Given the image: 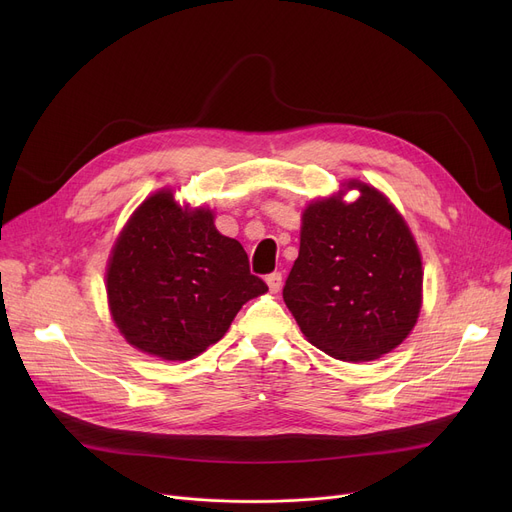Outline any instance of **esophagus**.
Listing matches in <instances>:
<instances>
[{
	"label": "esophagus",
	"instance_id": "1",
	"mask_svg": "<svg viewBox=\"0 0 512 512\" xmlns=\"http://www.w3.org/2000/svg\"><path fill=\"white\" fill-rule=\"evenodd\" d=\"M265 282H267V286H270L272 292H278L282 288V274L274 272V274H270V276L265 278Z\"/></svg>",
	"mask_w": 512,
	"mask_h": 512
}]
</instances>
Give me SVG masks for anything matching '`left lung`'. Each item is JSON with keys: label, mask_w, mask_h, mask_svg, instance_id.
<instances>
[{"label": "left lung", "mask_w": 512, "mask_h": 512, "mask_svg": "<svg viewBox=\"0 0 512 512\" xmlns=\"http://www.w3.org/2000/svg\"><path fill=\"white\" fill-rule=\"evenodd\" d=\"M307 205L301 249L282 297L305 338L340 361L390 353L417 324L423 270L417 242L396 207L365 182Z\"/></svg>", "instance_id": "obj_1"}]
</instances>
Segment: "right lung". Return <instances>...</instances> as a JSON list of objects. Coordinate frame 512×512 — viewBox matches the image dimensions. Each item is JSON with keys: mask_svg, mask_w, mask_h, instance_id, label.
I'll list each match as a JSON object with an SVG mask.
<instances>
[{"mask_svg": "<svg viewBox=\"0 0 512 512\" xmlns=\"http://www.w3.org/2000/svg\"><path fill=\"white\" fill-rule=\"evenodd\" d=\"M107 303L120 334L164 361L218 342L247 301L267 292L242 245L215 230L213 211L157 191L130 215L107 265Z\"/></svg>", "mask_w": 512, "mask_h": 512, "instance_id": "1", "label": "right lung"}]
</instances>
